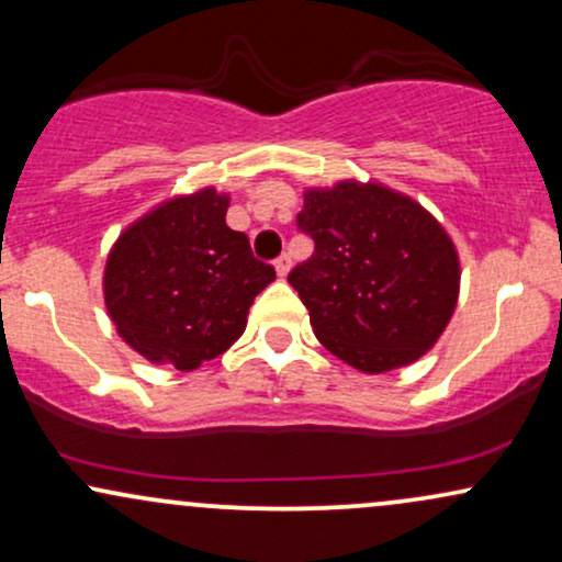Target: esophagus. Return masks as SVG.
<instances>
[{
	"mask_svg": "<svg viewBox=\"0 0 562 562\" xmlns=\"http://www.w3.org/2000/svg\"><path fill=\"white\" fill-rule=\"evenodd\" d=\"M274 269H277V274L285 277V274L290 272V256H288V254L277 256V259H274Z\"/></svg>",
	"mask_w": 562,
	"mask_h": 562,
	"instance_id": "34e87169",
	"label": "esophagus"
}]
</instances>
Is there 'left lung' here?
<instances>
[{
    "instance_id": "obj_1",
    "label": "left lung",
    "mask_w": 562,
    "mask_h": 562,
    "mask_svg": "<svg viewBox=\"0 0 562 562\" xmlns=\"http://www.w3.org/2000/svg\"><path fill=\"white\" fill-rule=\"evenodd\" d=\"M295 224L314 254L288 282L327 351L378 375L436 344L457 306L460 261L420 203L375 182H340L308 190Z\"/></svg>"
}]
</instances>
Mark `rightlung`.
Wrapping results in <instances>:
<instances>
[{"label":"right lung","mask_w":562,"mask_h":562,"mask_svg":"<svg viewBox=\"0 0 562 562\" xmlns=\"http://www.w3.org/2000/svg\"><path fill=\"white\" fill-rule=\"evenodd\" d=\"M229 198L205 187L158 205L113 245L105 306L134 351L195 370L240 338L256 295L274 280L227 227Z\"/></svg>","instance_id":"obj_1"}]
</instances>
